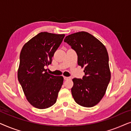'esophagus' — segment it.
<instances>
[{
    "label": "esophagus",
    "mask_w": 131,
    "mask_h": 131,
    "mask_svg": "<svg viewBox=\"0 0 131 131\" xmlns=\"http://www.w3.org/2000/svg\"><path fill=\"white\" fill-rule=\"evenodd\" d=\"M64 80H68V79H70V78H69V77L64 76Z\"/></svg>",
    "instance_id": "esophagus-1"
}]
</instances>
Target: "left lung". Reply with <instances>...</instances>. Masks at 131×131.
Returning <instances> with one entry per match:
<instances>
[{"label": "left lung", "instance_id": "left-lung-1", "mask_svg": "<svg viewBox=\"0 0 131 131\" xmlns=\"http://www.w3.org/2000/svg\"><path fill=\"white\" fill-rule=\"evenodd\" d=\"M64 41L76 51L78 65L85 67L82 79H73V97L81 106L94 107L105 95L111 78L106 48L94 36L85 31L70 35Z\"/></svg>", "mask_w": 131, "mask_h": 131}]
</instances>
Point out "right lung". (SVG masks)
Segmentation results:
<instances>
[{
    "instance_id": "1",
    "label": "right lung",
    "mask_w": 131,
    "mask_h": 131,
    "mask_svg": "<svg viewBox=\"0 0 131 131\" xmlns=\"http://www.w3.org/2000/svg\"><path fill=\"white\" fill-rule=\"evenodd\" d=\"M64 36L41 32L21 49L18 79L27 101L37 108H49L57 101L64 78L49 74L45 67L51 64Z\"/></svg>"
}]
</instances>
